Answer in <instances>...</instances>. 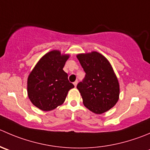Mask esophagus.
<instances>
[{
  "mask_svg": "<svg viewBox=\"0 0 150 150\" xmlns=\"http://www.w3.org/2000/svg\"><path fill=\"white\" fill-rule=\"evenodd\" d=\"M73 84H74V86H75V87H76V86H77V84H78V81H75V82L73 83Z\"/></svg>",
  "mask_w": 150,
  "mask_h": 150,
  "instance_id": "1",
  "label": "esophagus"
}]
</instances>
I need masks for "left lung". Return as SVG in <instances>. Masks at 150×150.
<instances>
[{"mask_svg": "<svg viewBox=\"0 0 150 150\" xmlns=\"http://www.w3.org/2000/svg\"><path fill=\"white\" fill-rule=\"evenodd\" d=\"M86 72L77 88L84 105L97 114L114 107L119 100L120 85L108 61L97 52L77 56Z\"/></svg>", "mask_w": 150, "mask_h": 150, "instance_id": "left-lung-1", "label": "left lung"}]
</instances>
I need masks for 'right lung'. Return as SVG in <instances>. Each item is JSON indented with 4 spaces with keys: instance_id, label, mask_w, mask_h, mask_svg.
Masks as SVG:
<instances>
[{
    "instance_id": "add662e5",
    "label": "right lung",
    "mask_w": 150,
    "mask_h": 150,
    "mask_svg": "<svg viewBox=\"0 0 150 150\" xmlns=\"http://www.w3.org/2000/svg\"><path fill=\"white\" fill-rule=\"evenodd\" d=\"M69 55H62L59 50L46 53L28 78V95L36 107L45 111L62 105L69 89L74 85L63 70Z\"/></svg>"
}]
</instances>
